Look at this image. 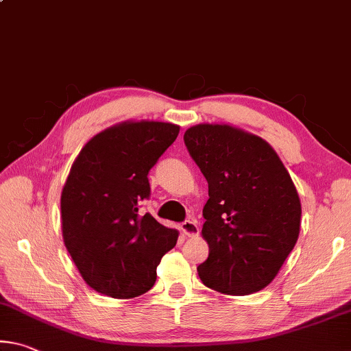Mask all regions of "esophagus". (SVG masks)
Returning a JSON list of instances; mask_svg holds the SVG:
<instances>
[{
	"instance_id": "34e87169",
	"label": "esophagus",
	"mask_w": 351,
	"mask_h": 351,
	"mask_svg": "<svg viewBox=\"0 0 351 351\" xmlns=\"http://www.w3.org/2000/svg\"><path fill=\"white\" fill-rule=\"evenodd\" d=\"M180 228H181V232H182V234L187 236V237L198 236V232H199V228H198L197 220H193V219L182 221Z\"/></svg>"
}]
</instances>
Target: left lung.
Returning a JSON list of instances; mask_svg holds the SVG:
<instances>
[{"mask_svg": "<svg viewBox=\"0 0 351 351\" xmlns=\"http://www.w3.org/2000/svg\"><path fill=\"white\" fill-rule=\"evenodd\" d=\"M184 143L209 186L202 236L204 286L248 295L269 286L295 247L302 203L280 156L264 138L225 123H199Z\"/></svg>", "mask_w": 351, "mask_h": 351, "instance_id": "8db88e82", "label": "left lung"}]
</instances>
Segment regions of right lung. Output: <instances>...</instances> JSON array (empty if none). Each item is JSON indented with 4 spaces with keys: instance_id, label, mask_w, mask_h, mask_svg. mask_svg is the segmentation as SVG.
Returning a JSON list of instances; mask_svg holds the SVG:
<instances>
[{
    "instance_id": "right-lung-1",
    "label": "right lung",
    "mask_w": 351,
    "mask_h": 351,
    "mask_svg": "<svg viewBox=\"0 0 351 351\" xmlns=\"http://www.w3.org/2000/svg\"><path fill=\"white\" fill-rule=\"evenodd\" d=\"M178 134L180 126L165 121H121L76 156L60 195L62 237L93 291L121 300L142 295L176 245L180 232L138 214V203L149 197V169Z\"/></svg>"
}]
</instances>
